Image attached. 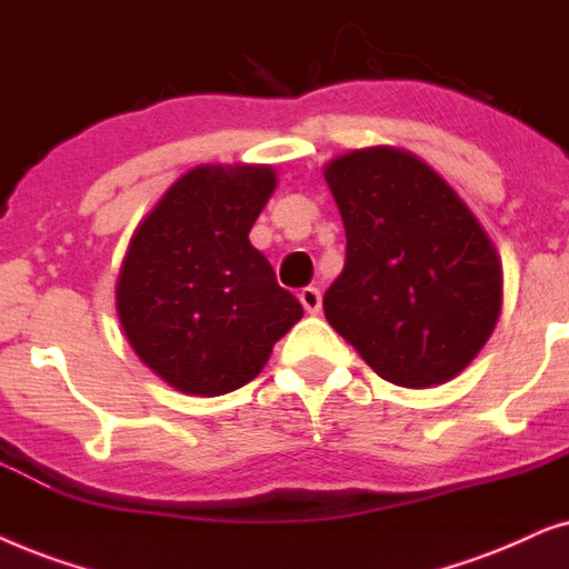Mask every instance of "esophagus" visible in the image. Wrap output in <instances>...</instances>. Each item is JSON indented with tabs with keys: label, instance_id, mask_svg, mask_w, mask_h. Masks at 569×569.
Segmentation results:
<instances>
[{
	"label": "esophagus",
	"instance_id": "esophagus-1",
	"mask_svg": "<svg viewBox=\"0 0 569 569\" xmlns=\"http://www.w3.org/2000/svg\"><path fill=\"white\" fill-rule=\"evenodd\" d=\"M299 301H301V307H305V312L317 315V312H320V307H322L320 289H315V286H307V289L299 291Z\"/></svg>",
	"mask_w": 569,
	"mask_h": 569
}]
</instances>
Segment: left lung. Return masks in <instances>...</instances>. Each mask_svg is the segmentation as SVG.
<instances>
[{"label":"left lung","instance_id":"left-lung-1","mask_svg":"<svg viewBox=\"0 0 569 569\" xmlns=\"http://www.w3.org/2000/svg\"><path fill=\"white\" fill-rule=\"evenodd\" d=\"M346 229L328 322L382 380L429 388L463 372L502 307V264L466 202L396 148L353 150L325 169Z\"/></svg>","mask_w":569,"mask_h":569}]
</instances>
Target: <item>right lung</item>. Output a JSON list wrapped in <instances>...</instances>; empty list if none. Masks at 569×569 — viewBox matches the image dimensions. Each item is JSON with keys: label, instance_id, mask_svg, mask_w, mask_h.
Masks as SVG:
<instances>
[{"label": "right lung", "instance_id": "1", "mask_svg": "<svg viewBox=\"0 0 569 569\" xmlns=\"http://www.w3.org/2000/svg\"><path fill=\"white\" fill-rule=\"evenodd\" d=\"M272 189L270 166H197L134 231L117 315L142 363L179 392L213 398L254 380L305 315L249 244Z\"/></svg>", "mask_w": 569, "mask_h": 569}]
</instances>
